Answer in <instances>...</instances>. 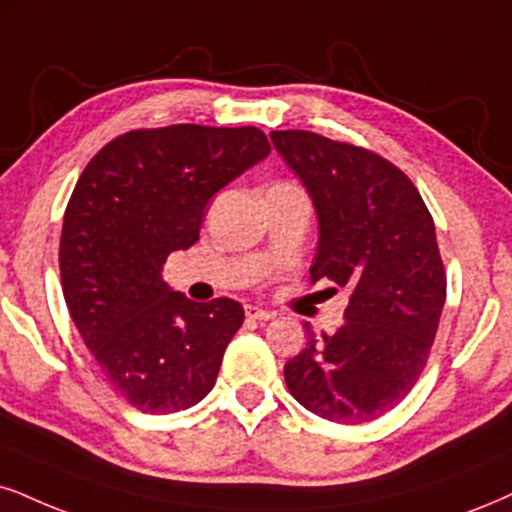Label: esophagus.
<instances>
[{
	"label": "esophagus",
	"instance_id": "obj_1",
	"mask_svg": "<svg viewBox=\"0 0 512 512\" xmlns=\"http://www.w3.org/2000/svg\"><path fill=\"white\" fill-rule=\"evenodd\" d=\"M244 313H246V318L249 320H273L275 318V313L273 311H266V308H261V306H244Z\"/></svg>",
	"mask_w": 512,
	"mask_h": 512
}]
</instances>
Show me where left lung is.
<instances>
[{
    "label": "left lung",
    "mask_w": 512,
    "mask_h": 512,
    "mask_svg": "<svg viewBox=\"0 0 512 512\" xmlns=\"http://www.w3.org/2000/svg\"><path fill=\"white\" fill-rule=\"evenodd\" d=\"M318 216L311 282L349 289L346 323L308 342L285 382L320 418L361 425L406 399L425 368L446 301L434 220L394 163L306 130L270 132Z\"/></svg>",
    "instance_id": "obj_1"
}]
</instances>
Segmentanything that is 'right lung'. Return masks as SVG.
I'll return each mask as SVG.
<instances>
[{
	"instance_id": "right-lung-1",
	"label": "right lung",
	"mask_w": 512,
	"mask_h": 512,
	"mask_svg": "<svg viewBox=\"0 0 512 512\" xmlns=\"http://www.w3.org/2000/svg\"><path fill=\"white\" fill-rule=\"evenodd\" d=\"M268 154V137L251 125H168L125 132L82 170L63 216V296L106 382L132 408L178 413L216 384L244 308L197 304L161 270L197 242L213 194Z\"/></svg>"
}]
</instances>
